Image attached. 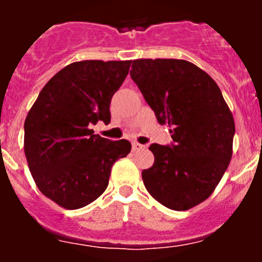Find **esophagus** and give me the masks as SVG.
Returning a JSON list of instances; mask_svg holds the SVG:
<instances>
[{
	"label": "esophagus",
	"mask_w": 262,
	"mask_h": 262,
	"mask_svg": "<svg viewBox=\"0 0 262 262\" xmlns=\"http://www.w3.org/2000/svg\"><path fill=\"white\" fill-rule=\"evenodd\" d=\"M142 148H144V145L140 144V143L138 142L133 143V151H139V149H142Z\"/></svg>",
	"instance_id": "esophagus-1"
}]
</instances>
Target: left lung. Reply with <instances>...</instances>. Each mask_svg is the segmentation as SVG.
<instances>
[{"label":"left lung","mask_w":262,"mask_h":262,"mask_svg":"<svg viewBox=\"0 0 262 262\" xmlns=\"http://www.w3.org/2000/svg\"><path fill=\"white\" fill-rule=\"evenodd\" d=\"M173 145L152 144L151 168L142 172L148 193L185 211L214 193L232 157L235 122L214 80L193 62L136 59L129 72Z\"/></svg>","instance_id":"left-lung-1"}]
</instances>
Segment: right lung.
I'll return each instance as SVG.
<instances>
[{
	"mask_svg": "<svg viewBox=\"0 0 262 262\" xmlns=\"http://www.w3.org/2000/svg\"><path fill=\"white\" fill-rule=\"evenodd\" d=\"M126 61L82 60L64 67L39 93L25 120V155L39 190L67 210L96 201L111 168L131 143L111 142L90 127L110 122L111 97L123 84Z\"/></svg>",
	"mask_w": 262,
	"mask_h": 262,
	"instance_id": "right-lung-1",
	"label": "right lung"
}]
</instances>
